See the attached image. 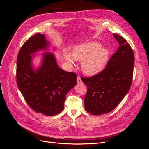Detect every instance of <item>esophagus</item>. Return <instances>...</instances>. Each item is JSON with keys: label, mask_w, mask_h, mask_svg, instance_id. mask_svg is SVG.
<instances>
[{"label": "esophagus", "mask_w": 149, "mask_h": 149, "mask_svg": "<svg viewBox=\"0 0 149 149\" xmlns=\"http://www.w3.org/2000/svg\"><path fill=\"white\" fill-rule=\"evenodd\" d=\"M77 82H78V83H82V81H81V79L80 76H78V77H77Z\"/></svg>", "instance_id": "obj_1"}]
</instances>
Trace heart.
Returning a JSON list of instances; mask_svg holds the SVG:
<instances>
[{
	"instance_id": "1",
	"label": "heart",
	"mask_w": 149,
	"mask_h": 149,
	"mask_svg": "<svg viewBox=\"0 0 149 149\" xmlns=\"http://www.w3.org/2000/svg\"><path fill=\"white\" fill-rule=\"evenodd\" d=\"M66 61L74 65L75 60L81 61V69L85 74L89 76L95 75L101 72L107 64L109 52L102 48L98 42H91L76 47L72 52L65 53Z\"/></svg>"
}]
</instances>
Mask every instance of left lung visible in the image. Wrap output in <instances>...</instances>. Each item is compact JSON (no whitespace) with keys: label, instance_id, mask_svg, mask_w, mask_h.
I'll list each match as a JSON object with an SVG mask.
<instances>
[{"label":"left lung","instance_id":"1","mask_svg":"<svg viewBox=\"0 0 149 149\" xmlns=\"http://www.w3.org/2000/svg\"><path fill=\"white\" fill-rule=\"evenodd\" d=\"M119 47L100 73L89 78L81 77L86 84L84 107L97 116L109 113L118 106L131 86L134 65L132 48L120 35L114 34Z\"/></svg>","mask_w":149,"mask_h":149}]
</instances>
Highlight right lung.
<instances>
[{
  "instance_id": "obj_1",
  "label": "right lung",
  "mask_w": 149,
  "mask_h": 149,
  "mask_svg": "<svg viewBox=\"0 0 149 149\" xmlns=\"http://www.w3.org/2000/svg\"><path fill=\"white\" fill-rule=\"evenodd\" d=\"M48 45L45 35L40 33L26 40L18 54L16 76L18 88L31 109L53 116L63 110L67 93L77 84V75L60 68L55 55L49 52L43 53L41 66L33 68L32 54Z\"/></svg>"
}]
</instances>
